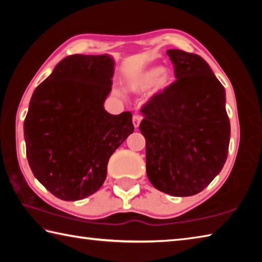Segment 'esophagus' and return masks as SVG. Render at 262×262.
<instances>
[{
    "label": "esophagus",
    "mask_w": 262,
    "mask_h": 262,
    "mask_svg": "<svg viewBox=\"0 0 262 262\" xmlns=\"http://www.w3.org/2000/svg\"><path fill=\"white\" fill-rule=\"evenodd\" d=\"M141 120H142V117H141L140 114H134V115H133V123H134V127L135 128L139 127Z\"/></svg>",
    "instance_id": "esophagus-1"
}]
</instances>
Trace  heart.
I'll list each match as a JSON object with an SVG mask.
<instances>
[{
  "instance_id": "heart-1",
  "label": "heart",
  "mask_w": 262,
  "mask_h": 262,
  "mask_svg": "<svg viewBox=\"0 0 262 262\" xmlns=\"http://www.w3.org/2000/svg\"><path fill=\"white\" fill-rule=\"evenodd\" d=\"M173 81L172 73L167 69H162L159 67L150 68L142 73L139 77L133 79L129 84V88L134 91L147 90L150 86H152L156 83L157 88L164 89Z\"/></svg>"
}]
</instances>
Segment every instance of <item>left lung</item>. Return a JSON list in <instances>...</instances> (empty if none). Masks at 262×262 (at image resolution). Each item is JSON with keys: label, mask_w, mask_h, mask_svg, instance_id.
Segmentation results:
<instances>
[{"label": "left lung", "mask_w": 262, "mask_h": 262, "mask_svg": "<svg viewBox=\"0 0 262 262\" xmlns=\"http://www.w3.org/2000/svg\"><path fill=\"white\" fill-rule=\"evenodd\" d=\"M166 53L177 79L141 108L147 174L161 192L190 196L205 189L227 161L225 91L201 56L180 50Z\"/></svg>", "instance_id": "obj_1"}]
</instances>
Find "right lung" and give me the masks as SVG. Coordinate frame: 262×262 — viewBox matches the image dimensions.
<instances>
[{
  "mask_svg": "<svg viewBox=\"0 0 262 262\" xmlns=\"http://www.w3.org/2000/svg\"><path fill=\"white\" fill-rule=\"evenodd\" d=\"M112 76L110 56L70 55L31 97L24 121L29 165L61 200L97 192L111 155L134 132L130 112L112 115L104 110Z\"/></svg>",
  "mask_w": 262,
  "mask_h": 262,
  "instance_id": "1",
  "label": "right lung"
}]
</instances>
